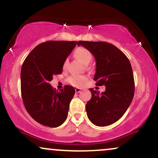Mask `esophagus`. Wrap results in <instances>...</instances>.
<instances>
[{"label": "esophagus", "mask_w": 158, "mask_h": 158, "mask_svg": "<svg viewBox=\"0 0 158 158\" xmlns=\"http://www.w3.org/2000/svg\"><path fill=\"white\" fill-rule=\"evenodd\" d=\"M81 91V89H80V88H75V92L77 93H80Z\"/></svg>", "instance_id": "esophagus-1"}]
</instances>
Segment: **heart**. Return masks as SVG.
Wrapping results in <instances>:
<instances>
[{"instance_id": "b5f03b06", "label": "heart", "mask_w": 158, "mask_h": 158, "mask_svg": "<svg viewBox=\"0 0 158 158\" xmlns=\"http://www.w3.org/2000/svg\"><path fill=\"white\" fill-rule=\"evenodd\" d=\"M74 56L79 61H81L84 65H88L93 59V54L89 50L85 48V47H77L74 52ZM68 59H65L63 63V69H65L68 65ZM87 81V77L84 75H72L67 80L68 83L71 85L74 86H81L86 81Z\"/></svg>"}]
</instances>
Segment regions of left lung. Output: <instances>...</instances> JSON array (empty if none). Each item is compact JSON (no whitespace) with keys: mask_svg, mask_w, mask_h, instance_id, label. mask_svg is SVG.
Returning <instances> with one entry per match:
<instances>
[{"mask_svg":"<svg viewBox=\"0 0 158 158\" xmlns=\"http://www.w3.org/2000/svg\"><path fill=\"white\" fill-rule=\"evenodd\" d=\"M77 45L89 50L96 59V85L106 86L102 93L89 89L92 97L86 105L88 118L96 126L112 124L124 114L133 99L135 83L130 60L107 42L80 40Z\"/></svg>","mask_w":158,"mask_h":158,"instance_id":"8db88e82","label":"left lung"}]
</instances>
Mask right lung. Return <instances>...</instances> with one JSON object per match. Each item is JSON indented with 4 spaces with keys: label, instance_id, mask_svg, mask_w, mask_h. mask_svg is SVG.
<instances>
[{
    "label": "right lung",
    "instance_id": "right-lung-1",
    "mask_svg": "<svg viewBox=\"0 0 158 158\" xmlns=\"http://www.w3.org/2000/svg\"><path fill=\"white\" fill-rule=\"evenodd\" d=\"M76 41L50 40L35 47L21 69V93L25 109L44 126L57 127L68 117L75 90L66 85L59 92L50 84L54 74L62 72L64 61L77 45Z\"/></svg>",
    "mask_w": 158,
    "mask_h": 158
}]
</instances>
